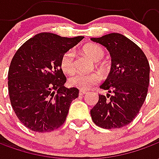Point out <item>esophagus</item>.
<instances>
[{"label": "esophagus", "mask_w": 159, "mask_h": 159, "mask_svg": "<svg viewBox=\"0 0 159 159\" xmlns=\"http://www.w3.org/2000/svg\"><path fill=\"white\" fill-rule=\"evenodd\" d=\"M85 93H87V92L84 90H80L79 91V95H84Z\"/></svg>", "instance_id": "esophagus-1"}]
</instances>
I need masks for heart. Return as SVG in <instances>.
<instances>
[{
    "label": "heart",
    "mask_w": 159,
    "mask_h": 159,
    "mask_svg": "<svg viewBox=\"0 0 159 159\" xmlns=\"http://www.w3.org/2000/svg\"><path fill=\"white\" fill-rule=\"evenodd\" d=\"M83 52L89 58L99 61L104 58L106 54L103 48L97 44H89L83 48ZM60 67L64 72L67 74H72L76 70V59L75 52L72 49L67 50L60 59ZM100 76L97 73L90 74H76L69 79L70 86L76 88L80 90H88L90 88L99 83Z\"/></svg>",
    "instance_id": "b5f03b06"
}]
</instances>
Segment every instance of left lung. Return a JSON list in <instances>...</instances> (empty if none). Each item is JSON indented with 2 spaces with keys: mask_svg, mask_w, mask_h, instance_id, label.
I'll return each instance as SVG.
<instances>
[{
  "mask_svg": "<svg viewBox=\"0 0 159 159\" xmlns=\"http://www.w3.org/2000/svg\"><path fill=\"white\" fill-rule=\"evenodd\" d=\"M105 46L111 56V68L100 89L98 103L90 111L93 122L103 129H118L131 123L143 105L149 86L150 66L140 47L118 33L91 38Z\"/></svg>",
  "mask_w": 159,
  "mask_h": 159,
  "instance_id": "8db88e82",
  "label": "left lung"
}]
</instances>
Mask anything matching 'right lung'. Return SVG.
I'll return each instance as SVG.
<instances>
[{"label":"right lung","instance_id":"1","mask_svg":"<svg viewBox=\"0 0 159 159\" xmlns=\"http://www.w3.org/2000/svg\"><path fill=\"white\" fill-rule=\"evenodd\" d=\"M84 37L43 32L26 41L13 56L8 70L10 102L19 121L35 132H50L65 123L76 88L64 86L60 67L65 52Z\"/></svg>","mask_w":159,"mask_h":159}]
</instances>
